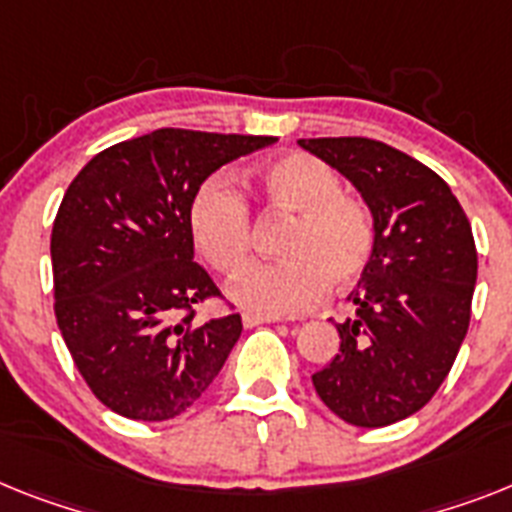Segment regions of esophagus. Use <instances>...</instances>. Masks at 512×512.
Instances as JSON below:
<instances>
[{"mask_svg":"<svg viewBox=\"0 0 512 512\" xmlns=\"http://www.w3.org/2000/svg\"><path fill=\"white\" fill-rule=\"evenodd\" d=\"M242 322H244V328H255V325H265V322H278V317H263V315H252V312H244Z\"/></svg>","mask_w":512,"mask_h":512,"instance_id":"34e87169","label":"esophagus"}]
</instances>
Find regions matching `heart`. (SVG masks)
<instances>
[{
  "instance_id": "1",
  "label": "heart",
  "mask_w": 512,
  "mask_h": 512,
  "mask_svg": "<svg viewBox=\"0 0 512 512\" xmlns=\"http://www.w3.org/2000/svg\"><path fill=\"white\" fill-rule=\"evenodd\" d=\"M257 187L268 205L294 213L278 242L283 260L249 268L231 286V299L260 315H291L325 289L349 286L367 268L375 247L372 216L359 200L343 195L341 176L309 153H289L265 163ZM197 249L218 273L234 276L252 247L244 197L223 179H210L190 203Z\"/></svg>"
}]
</instances>
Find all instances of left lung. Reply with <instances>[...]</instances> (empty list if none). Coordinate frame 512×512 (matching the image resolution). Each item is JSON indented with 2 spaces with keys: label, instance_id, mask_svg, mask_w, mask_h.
<instances>
[{
  "label": "left lung",
  "instance_id": "obj_1",
  "mask_svg": "<svg viewBox=\"0 0 512 512\" xmlns=\"http://www.w3.org/2000/svg\"><path fill=\"white\" fill-rule=\"evenodd\" d=\"M299 145L354 184L375 226L372 257L349 296L356 317L336 322L341 349L312 385L343 422L388 427L437 393L466 338L471 223L435 171L390 145L369 137Z\"/></svg>",
  "mask_w": 512,
  "mask_h": 512
}]
</instances>
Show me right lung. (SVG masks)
I'll use <instances>...</instances> for the list:
<instances>
[{
    "label": "right lung",
    "mask_w": 512,
    "mask_h": 512,
    "mask_svg": "<svg viewBox=\"0 0 512 512\" xmlns=\"http://www.w3.org/2000/svg\"><path fill=\"white\" fill-rule=\"evenodd\" d=\"M273 143L163 127L101 150L72 179L51 229L54 312L103 406L166 422L216 380L242 317L195 320L218 289L195 263L190 203L223 163Z\"/></svg>",
    "instance_id": "1"
}]
</instances>
